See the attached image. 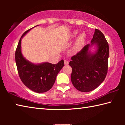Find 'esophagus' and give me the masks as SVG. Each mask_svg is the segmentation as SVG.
<instances>
[{"mask_svg":"<svg viewBox=\"0 0 125 125\" xmlns=\"http://www.w3.org/2000/svg\"><path fill=\"white\" fill-rule=\"evenodd\" d=\"M64 63L65 65H68V63H69V62L67 60H64Z\"/></svg>","mask_w":125,"mask_h":125,"instance_id":"1","label":"esophagus"}]
</instances>
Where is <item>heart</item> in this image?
<instances>
[{
  "instance_id": "b5f03b06",
  "label": "heart",
  "mask_w": 125,
  "mask_h": 125,
  "mask_svg": "<svg viewBox=\"0 0 125 125\" xmlns=\"http://www.w3.org/2000/svg\"><path fill=\"white\" fill-rule=\"evenodd\" d=\"M78 33V31L75 30L72 33L71 37H74L77 35ZM86 39V34L85 32H82L80 33V35L78 36L76 41L74 43V45L73 46V50L75 52H78L82 49L83 47V45L85 43V40Z\"/></svg>"
}]
</instances>
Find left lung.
I'll list each match as a JSON object with an SVG mask.
<instances>
[{"label": "left lung", "instance_id": "left-lung-1", "mask_svg": "<svg viewBox=\"0 0 125 125\" xmlns=\"http://www.w3.org/2000/svg\"><path fill=\"white\" fill-rule=\"evenodd\" d=\"M95 45V52L90 48ZM109 48L103 33L95 29L91 44H88L77 54L72 57L69 64L72 68L71 81L80 92H91L100 85L106 76L108 69Z\"/></svg>", "mask_w": 125, "mask_h": 125}]
</instances>
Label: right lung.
Wrapping results in <instances>:
<instances>
[{
	"mask_svg": "<svg viewBox=\"0 0 125 125\" xmlns=\"http://www.w3.org/2000/svg\"><path fill=\"white\" fill-rule=\"evenodd\" d=\"M32 28L25 31L21 37L15 52V62L19 75L24 85L36 93H45L53 85L57 75L64 66V61L62 60L56 64L48 62L34 64L23 56L21 39Z\"/></svg>",
	"mask_w": 125,
	"mask_h": 125,
	"instance_id": "1",
	"label": "right lung"
}]
</instances>
